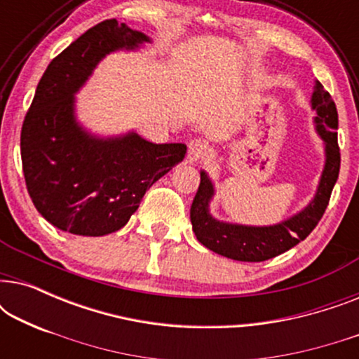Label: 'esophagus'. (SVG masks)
I'll list each match as a JSON object with an SVG mask.
<instances>
[{"label": "esophagus", "mask_w": 359, "mask_h": 359, "mask_svg": "<svg viewBox=\"0 0 359 359\" xmlns=\"http://www.w3.org/2000/svg\"><path fill=\"white\" fill-rule=\"evenodd\" d=\"M208 144L203 139H193L188 145V155L191 160H201L205 155Z\"/></svg>", "instance_id": "esophagus-1"}]
</instances>
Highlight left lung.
I'll use <instances>...</instances> for the list:
<instances>
[{
  "instance_id": "8db88e82",
  "label": "left lung",
  "mask_w": 359,
  "mask_h": 359,
  "mask_svg": "<svg viewBox=\"0 0 359 359\" xmlns=\"http://www.w3.org/2000/svg\"><path fill=\"white\" fill-rule=\"evenodd\" d=\"M311 104L317 112V117L313 119L317 134L325 144V165L313 199L301 212L274 225L255 227L220 222L209 212L210 199L214 198V184L208 173L201 171V183L191 205V224L196 238L205 248L237 262H264L296 247L316 229L325 212L332 189L340 173V149L337 142V106L328 91L323 90L320 81H316Z\"/></svg>"
}]
</instances>
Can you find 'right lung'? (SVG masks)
Here are the masks:
<instances>
[{"label":"right lung","mask_w":359,"mask_h":359,"mask_svg":"<svg viewBox=\"0 0 359 359\" xmlns=\"http://www.w3.org/2000/svg\"><path fill=\"white\" fill-rule=\"evenodd\" d=\"M150 42L116 19L96 24L48 63L21 130L34 205L63 232L101 237L129 222L147 189L183 161L184 144H151L135 132L97 137L75 116V95L107 53Z\"/></svg>","instance_id":"add662e5"}]
</instances>
